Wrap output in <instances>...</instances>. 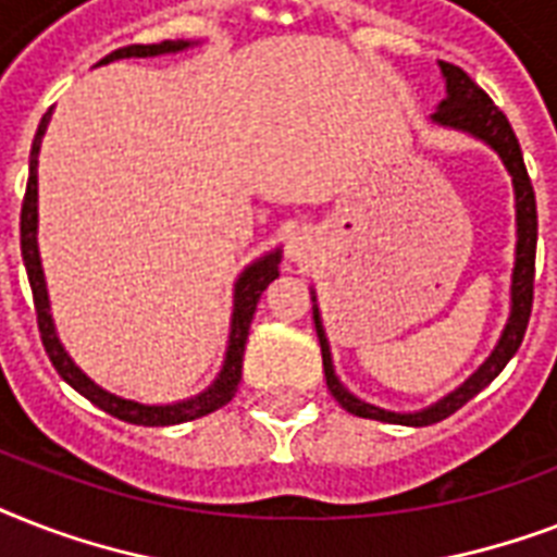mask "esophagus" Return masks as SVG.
I'll return each mask as SVG.
<instances>
[{
    "instance_id": "1",
    "label": "esophagus",
    "mask_w": 557,
    "mask_h": 557,
    "mask_svg": "<svg viewBox=\"0 0 557 557\" xmlns=\"http://www.w3.org/2000/svg\"><path fill=\"white\" fill-rule=\"evenodd\" d=\"M314 253V234L312 231H295L288 236V260L292 262H306Z\"/></svg>"
}]
</instances>
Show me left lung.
Returning a JSON list of instances; mask_svg holds the SVG:
<instances>
[{
	"label": "left lung",
	"instance_id": "1",
	"mask_svg": "<svg viewBox=\"0 0 557 557\" xmlns=\"http://www.w3.org/2000/svg\"><path fill=\"white\" fill-rule=\"evenodd\" d=\"M442 77H445V91L448 98L442 100L440 109L433 112V121L442 126H454L462 133L474 135L480 141H485L497 156L503 159L506 170L511 173V185H515V208H518V248H515V274H511V314L506 330H503L497 347L485 364L466 381L459 384L454 393L440 398L436 405L416 410V413H393V410H381L375 405H367L358 396H352L335 375L332 367V352L326 332H323L321 312L314 304L312 295V318L314 330H318V341H321V356H323V372H326V387L335 396L347 413H356L361 419H375V422H389V424H410V428H424V424L442 422L450 413H457L459 407L471 401L483 387H488L503 367L509 364L511 356L518 352L520 341L527 335L529 318H532V300H535V248H537V205H535V190H532V178L523 164V152H520L518 135L511 129L509 117L503 115L500 109L494 107V100L468 77L459 65L445 63L440 60Z\"/></svg>",
	"mask_w": 557,
	"mask_h": 557
}]
</instances>
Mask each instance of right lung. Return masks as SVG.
Here are the masks:
<instances>
[{
    "mask_svg": "<svg viewBox=\"0 0 557 557\" xmlns=\"http://www.w3.org/2000/svg\"><path fill=\"white\" fill-rule=\"evenodd\" d=\"M190 39H164V42H152V46H126L117 48L112 54H107L98 65H107L112 60H126V57H156V54H176L190 48ZM51 121V109H48L42 121L37 126L34 144H30V164H28V187H25V199H22V213H20V245H22V262L28 271L30 292H34V309H37V326L42 347H46L48 358L54 370L69 381L81 396H86L91 405H98L100 410H107L109 416H115L121 422L129 424H144V428H164V424H182L193 422L199 416H208L219 407H225L234 398L239 379H243V356H245V341H248V330H251L253 312L260 304L262 292L269 286L271 280L280 277V248L277 251L265 253L257 262H251L248 269L239 274L234 286V318H231V341H227L225 364L219 370L216 381L208 389H201L199 396L176 401V405H138L129 398H121L109 389L98 387L95 381L74 364L69 352L63 349L60 338L54 332V321H51V306H48V292H46V277H42V262H39V248H37V156L46 126Z\"/></svg>",
    "mask_w": 557,
    "mask_h": 557,
    "instance_id": "right-lung-1",
    "label": "right lung"
}]
</instances>
